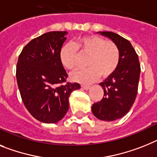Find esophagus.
<instances>
[{
	"label": "esophagus",
	"mask_w": 157,
	"mask_h": 157,
	"mask_svg": "<svg viewBox=\"0 0 157 157\" xmlns=\"http://www.w3.org/2000/svg\"><path fill=\"white\" fill-rule=\"evenodd\" d=\"M81 87H82V89H85V90H88V89H90V86H89V85H81Z\"/></svg>",
	"instance_id": "1"
}]
</instances>
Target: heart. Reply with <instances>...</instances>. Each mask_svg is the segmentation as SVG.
Returning <instances> with one entry per match:
<instances>
[{"label": "heart", "instance_id": "1", "mask_svg": "<svg viewBox=\"0 0 157 157\" xmlns=\"http://www.w3.org/2000/svg\"><path fill=\"white\" fill-rule=\"evenodd\" d=\"M80 51L89 56L88 67L79 69L71 74V79L77 82L88 84L94 81L100 75L106 78L117 70L120 62V49L116 43L106 40L96 35L78 38L72 44H66L60 51V60L67 69H74L78 65Z\"/></svg>", "mask_w": 157, "mask_h": 157}]
</instances>
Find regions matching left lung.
<instances>
[{
  "label": "left lung",
  "instance_id": "8db88e82",
  "mask_svg": "<svg viewBox=\"0 0 157 157\" xmlns=\"http://www.w3.org/2000/svg\"><path fill=\"white\" fill-rule=\"evenodd\" d=\"M117 44L120 62L117 70L100 83L104 89L101 101L93 104L92 112L99 120L112 121L125 116L132 108L138 91L140 64L129 41L113 32H100Z\"/></svg>",
  "mask_w": 157,
  "mask_h": 157
}]
</instances>
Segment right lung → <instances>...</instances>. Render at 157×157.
Listing matches in <instances>:
<instances>
[{
    "label": "right lung",
    "instance_id": "right-lung-1",
    "mask_svg": "<svg viewBox=\"0 0 157 157\" xmlns=\"http://www.w3.org/2000/svg\"><path fill=\"white\" fill-rule=\"evenodd\" d=\"M67 32H48L29 42L18 57L16 76L21 97L28 111L43 123H56L69 108L68 97L81 88L67 82L60 51ZM60 84V86H59Z\"/></svg>",
    "mask_w": 157,
    "mask_h": 157
}]
</instances>
